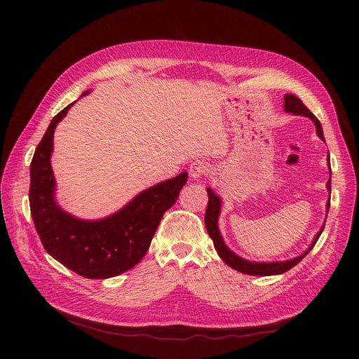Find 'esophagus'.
Masks as SVG:
<instances>
[{"label": "esophagus", "mask_w": 359, "mask_h": 359, "mask_svg": "<svg viewBox=\"0 0 359 359\" xmlns=\"http://www.w3.org/2000/svg\"><path fill=\"white\" fill-rule=\"evenodd\" d=\"M208 172H210V165L203 160H195L189 165V176L195 180L203 177Z\"/></svg>", "instance_id": "obj_1"}]
</instances>
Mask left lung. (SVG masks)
I'll use <instances>...</instances> for the list:
<instances>
[{
    "label": "left lung",
    "mask_w": 359,
    "mask_h": 359,
    "mask_svg": "<svg viewBox=\"0 0 359 359\" xmlns=\"http://www.w3.org/2000/svg\"><path fill=\"white\" fill-rule=\"evenodd\" d=\"M285 110L290 111V113H294V115H301V116L310 118L316 123L318 137L322 138V140H325L323 129H322V125H320V121L313 115V113L310 111V109L303 102H301L297 96H294V94H287V96H285ZM327 189L330 191V180L327 182ZM206 192H208V206H206V212H205L206 230H208L210 237L214 240V246H215L219 257L225 263H227L230 268H233V269H236V271H238L241 273L269 276V275H279V273H284V272L290 271L291 268H294L297 265V263H299L301 260H303V257H306L309 255V252L314 248V244L317 243L320 234H322V231L325 229V227H322V230L317 233V236H316L313 244L310 246V249L306 253H303V255L295 257V259H291V260H287V262H272V263H257V262L244 260V259L238 257L237 255H234L224 244V241L221 238V234L218 231V225H217L219 210H221V199L212 192V189H210V187H208V189H206ZM329 205H330V199L327 202V211H329Z\"/></svg>",
    "instance_id": "obj_1"
}]
</instances>
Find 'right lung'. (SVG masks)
Masks as SVG:
<instances>
[{
  "instance_id": "obj_1",
  "label": "right lung",
  "mask_w": 359,
  "mask_h": 359,
  "mask_svg": "<svg viewBox=\"0 0 359 359\" xmlns=\"http://www.w3.org/2000/svg\"><path fill=\"white\" fill-rule=\"evenodd\" d=\"M71 106L52 119L36 147L30 163V212L43 248L53 259L84 278L106 279L138 265L163 214L176 203L187 173L149 187L109 218L81 221L71 217L55 202L50 167L53 130Z\"/></svg>"
}]
</instances>
